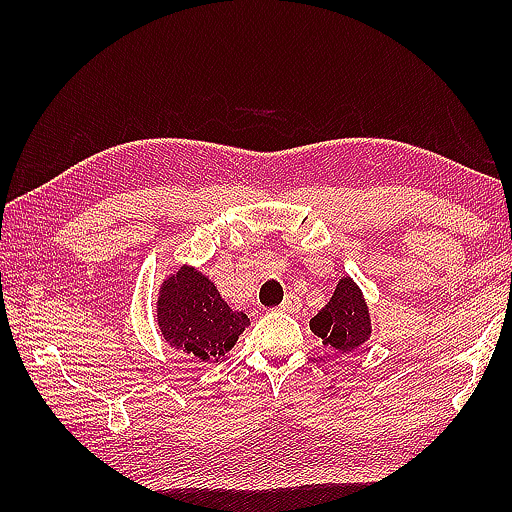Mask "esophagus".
<instances>
[{"instance_id":"34e87169","label":"esophagus","mask_w":512,"mask_h":512,"mask_svg":"<svg viewBox=\"0 0 512 512\" xmlns=\"http://www.w3.org/2000/svg\"><path fill=\"white\" fill-rule=\"evenodd\" d=\"M279 308L284 310V312H299V310H301V299H299V295H295V292H288L286 299L281 301Z\"/></svg>"}]
</instances>
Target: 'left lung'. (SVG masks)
I'll return each mask as SVG.
<instances>
[{"label":"left lung","instance_id":"left-lung-1","mask_svg":"<svg viewBox=\"0 0 512 512\" xmlns=\"http://www.w3.org/2000/svg\"><path fill=\"white\" fill-rule=\"evenodd\" d=\"M310 330L341 354L354 352L369 339L372 317L361 288L350 277L339 279L332 299L310 321Z\"/></svg>","mask_w":512,"mask_h":512}]
</instances>
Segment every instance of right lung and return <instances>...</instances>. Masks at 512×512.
Masks as SVG:
<instances>
[{
  "mask_svg": "<svg viewBox=\"0 0 512 512\" xmlns=\"http://www.w3.org/2000/svg\"><path fill=\"white\" fill-rule=\"evenodd\" d=\"M158 330L171 347L204 363H215L231 352L250 319L235 312L200 270L182 266L162 281L156 301Z\"/></svg>",
  "mask_w": 512,
  "mask_h": 512,
  "instance_id": "add662e5",
  "label": "right lung"
}]
</instances>
